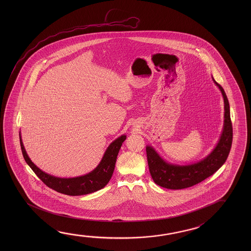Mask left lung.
Here are the masks:
<instances>
[{"instance_id":"8db88e82","label":"left lung","mask_w":251,"mask_h":251,"mask_svg":"<svg viewBox=\"0 0 251 251\" xmlns=\"http://www.w3.org/2000/svg\"><path fill=\"white\" fill-rule=\"evenodd\" d=\"M214 82L222 92L224 100V125L217 145L204 159L188 165H173L165 162L155 149L147 145L146 153L149 170L156 185L167 189H185L205 180L213 175L226 162L233 140V127L229 103L222 86L214 78Z\"/></svg>"}]
</instances>
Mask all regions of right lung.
<instances>
[{
	"label": "right lung",
	"instance_id": "add662e5",
	"mask_svg": "<svg viewBox=\"0 0 251 251\" xmlns=\"http://www.w3.org/2000/svg\"><path fill=\"white\" fill-rule=\"evenodd\" d=\"M19 136L23 156L25 157L26 163L33 170L37 177L50 188L55 190L58 193H64L71 196H78L95 193L98 190L102 189L103 187L107 185L114 173L115 162L120 149L127 137L125 135H123L111 143L104 153L102 159L100 162L98 166L91 173L80 177L63 178L51 176L48 173L41 171L37 165H34L33 162L30 160V158L26 153L20 134Z\"/></svg>",
	"mask_w": 251,
	"mask_h": 251
}]
</instances>
